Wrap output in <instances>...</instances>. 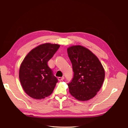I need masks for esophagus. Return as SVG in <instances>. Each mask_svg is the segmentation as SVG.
I'll list each match as a JSON object with an SVG mask.
<instances>
[{
	"mask_svg": "<svg viewBox=\"0 0 128 128\" xmlns=\"http://www.w3.org/2000/svg\"><path fill=\"white\" fill-rule=\"evenodd\" d=\"M64 79V76L63 77H58V81H62V80H63Z\"/></svg>",
	"mask_w": 128,
	"mask_h": 128,
	"instance_id": "34e87169",
	"label": "esophagus"
}]
</instances>
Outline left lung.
Wrapping results in <instances>:
<instances>
[{"instance_id": "left-lung-1", "label": "left lung", "mask_w": 128, "mask_h": 128, "mask_svg": "<svg viewBox=\"0 0 128 128\" xmlns=\"http://www.w3.org/2000/svg\"><path fill=\"white\" fill-rule=\"evenodd\" d=\"M74 75L68 84L70 94L80 101H87L97 94L103 84L105 70L98 58L82 46L68 48Z\"/></svg>"}]
</instances>
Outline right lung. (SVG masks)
I'll return each mask as SVG.
<instances>
[{"instance_id":"add662e5","label":"right lung","mask_w":128,"mask_h":128,"mask_svg":"<svg viewBox=\"0 0 128 128\" xmlns=\"http://www.w3.org/2000/svg\"><path fill=\"white\" fill-rule=\"evenodd\" d=\"M60 45L44 43L28 53L20 64L19 78L26 94L34 99H44L53 92L58 79L48 66V62Z\"/></svg>"}]
</instances>
